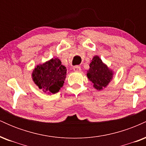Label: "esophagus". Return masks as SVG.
<instances>
[{"label": "esophagus", "instance_id": "obj_1", "mask_svg": "<svg viewBox=\"0 0 146 146\" xmlns=\"http://www.w3.org/2000/svg\"><path fill=\"white\" fill-rule=\"evenodd\" d=\"M73 71L75 72H80L81 71V67L79 66H73Z\"/></svg>", "mask_w": 146, "mask_h": 146}]
</instances>
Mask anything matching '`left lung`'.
<instances>
[{"instance_id": "left-lung-1", "label": "left lung", "mask_w": 146, "mask_h": 146, "mask_svg": "<svg viewBox=\"0 0 146 146\" xmlns=\"http://www.w3.org/2000/svg\"><path fill=\"white\" fill-rule=\"evenodd\" d=\"M89 69L87 71V77L93 83L95 89L101 90L106 88L113 80L114 73L102 62L98 56H95L89 64Z\"/></svg>"}]
</instances>
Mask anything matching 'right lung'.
Returning a JSON list of instances; mask_svg holds the SVG:
<instances>
[{
	"instance_id": "right-lung-1",
	"label": "right lung",
	"mask_w": 146,
	"mask_h": 146,
	"mask_svg": "<svg viewBox=\"0 0 146 146\" xmlns=\"http://www.w3.org/2000/svg\"><path fill=\"white\" fill-rule=\"evenodd\" d=\"M66 68L58 58H52L43 64L37 65L32 72L35 84L44 93H58L63 86L66 79Z\"/></svg>"
}]
</instances>
